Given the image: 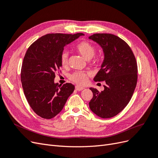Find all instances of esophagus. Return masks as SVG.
I'll list each match as a JSON object with an SVG mask.
<instances>
[{"instance_id":"esophagus-1","label":"esophagus","mask_w":158,"mask_h":158,"mask_svg":"<svg viewBox=\"0 0 158 158\" xmlns=\"http://www.w3.org/2000/svg\"><path fill=\"white\" fill-rule=\"evenodd\" d=\"M75 89L77 91H81V90H83L84 89V88L81 87V86H78V85H76V86L75 87Z\"/></svg>"}]
</instances>
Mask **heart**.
I'll use <instances>...</instances> for the list:
<instances>
[{
  "label": "heart",
  "mask_w": 158,
  "mask_h": 158,
  "mask_svg": "<svg viewBox=\"0 0 158 158\" xmlns=\"http://www.w3.org/2000/svg\"><path fill=\"white\" fill-rule=\"evenodd\" d=\"M75 49L78 53L82 55L84 59L89 60L92 58V63L95 64H100L102 63V58L99 56H94L96 48L95 47L87 41H82L78 42L75 45ZM60 63L63 66L68 64L69 53L66 51L62 52L60 54ZM88 74L83 72H76L70 76V80L78 85H84L88 81Z\"/></svg>",
  "instance_id": "1"
}]
</instances>
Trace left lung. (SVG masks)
Returning <instances> with one entry per match:
<instances>
[{
  "instance_id": "8db88e82",
  "label": "left lung",
  "mask_w": 158,
  "mask_h": 158,
  "mask_svg": "<svg viewBox=\"0 0 158 158\" xmlns=\"http://www.w3.org/2000/svg\"><path fill=\"white\" fill-rule=\"evenodd\" d=\"M89 39L102 47L105 56L94 80L106 82L102 92L89 88L93 93L89 108L99 117L111 118L125 109L135 92L138 78L136 58L129 45L117 35L94 33Z\"/></svg>"
}]
</instances>
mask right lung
<instances>
[{
  "instance_id": "obj_1",
  "label": "right lung",
  "mask_w": 158,
  "mask_h": 158,
  "mask_svg": "<svg viewBox=\"0 0 158 158\" xmlns=\"http://www.w3.org/2000/svg\"><path fill=\"white\" fill-rule=\"evenodd\" d=\"M82 33L75 34L49 33L39 38L29 47L23 60L21 82L30 106L37 115L50 119L63 109L74 85L54 82L56 72L62 66L60 54Z\"/></svg>"
}]
</instances>
